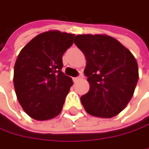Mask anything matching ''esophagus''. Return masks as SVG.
Returning a JSON list of instances; mask_svg holds the SVG:
<instances>
[{"label":"esophagus","mask_w":149,"mask_h":149,"mask_svg":"<svg viewBox=\"0 0 149 149\" xmlns=\"http://www.w3.org/2000/svg\"><path fill=\"white\" fill-rule=\"evenodd\" d=\"M83 78V75L82 74H81L80 76H78V77H75V78H74V81H80L81 79H82Z\"/></svg>","instance_id":"1"}]
</instances>
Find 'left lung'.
<instances>
[{
	"label": "left lung",
	"instance_id": "8db88e82",
	"mask_svg": "<svg viewBox=\"0 0 149 149\" xmlns=\"http://www.w3.org/2000/svg\"><path fill=\"white\" fill-rule=\"evenodd\" d=\"M74 44L85 54L84 70L89 90L81 97L87 113L111 118L122 111L133 97L138 64L133 54L108 35H78Z\"/></svg>",
	"mask_w": 149,
	"mask_h": 149
}]
</instances>
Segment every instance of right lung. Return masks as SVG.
Wrapping results in <instances>:
<instances>
[{
	"label": "right lung",
	"mask_w": 149,
	"mask_h": 149,
	"mask_svg": "<svg viewBox=\"0 0 149 149\" xmlns=\"http://www.w3.org/2000/svg\"><path fill=\"white\" fill-rule=\"evenodd\" d=\"M74 34L48 30L33 38L20 52L15 64L14 86L25 113L47 120L61 112L73 85L61 71L62 55L74 43Z\"/></svg>",
	"instance_id": "add662e5"
}]
</instances>
